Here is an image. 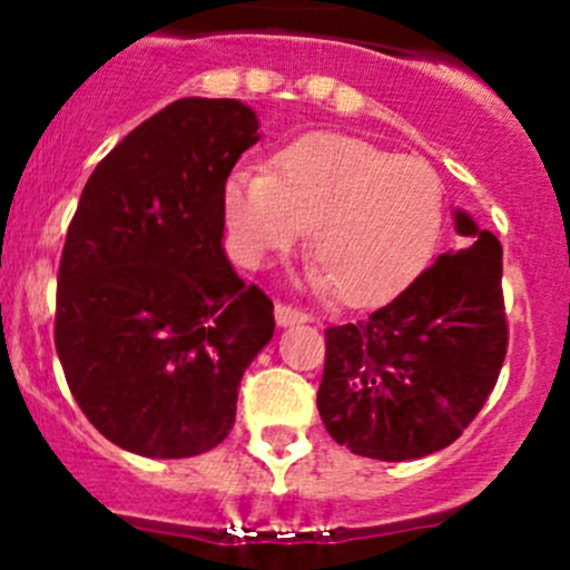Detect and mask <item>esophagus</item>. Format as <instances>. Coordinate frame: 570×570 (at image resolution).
Wrapping results in <instances>:
<instances>
[{
    "instance_id": "34e87169",
    "label": "esophagus",
    "mask_w": 570,
    "mask_h": 570,
    "mask_svg": "<svg viewBox=\"0 0 570 570\" xmlns=\"http://www.w3.org/2000/svg\"><path fill=\"white\" fill-rule=\"evenodd\" d=\"M275 322H278L281 327L301 325V322H308V314L301 312V308L286 306V303H278V306H275Z\"/></svg>"
}]
</instances>
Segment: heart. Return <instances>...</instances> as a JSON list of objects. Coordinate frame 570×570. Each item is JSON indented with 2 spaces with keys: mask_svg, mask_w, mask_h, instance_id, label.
I'll use <instances>...</instances> for the list:
<instances>
[{
  "mask_svg": "<svg viewBox=\"0 0 570 570\" xmlns=\"http://www.w3.org/2000/svg\"><path fill=\"white\" fill-rule=\"evenodd\" d=\"M444 217V184L428 159L336 131L297 137L267 174L234 170L223 187L239 262L262 267L312 226V284L338 289L353 306L400 295L433 258Z\"/></svg>",
  "mask_w": 570,
  "mask_h": 570,
  "instance_id": "1",
  "label": "heart"
}]
</instances>
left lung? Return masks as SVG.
Masks as SVG:
<instances>
[{
	"instance_id": "8db88e82",
	"label": "left lung",
	"mask_w": 570,
	"mask_h": 570,
	"mask_svg": "<svg viewBox=\"0 0 570 570\" xmlns=\"http://www.w3.org/2000/svg\"><path fill=\"white\" fill-rule=\"evenodd\" d=\"M465 248L441 253L366 320L325 331L317 407L336 444L375 461L450 446L485 405L508 353L502 245L455 209Z\"/></svg>"
}]
</instances>
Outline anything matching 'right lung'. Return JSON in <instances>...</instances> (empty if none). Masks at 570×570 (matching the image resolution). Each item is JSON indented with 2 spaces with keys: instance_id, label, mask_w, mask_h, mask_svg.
Masks as SVG:
<instances>
[{
  "instance_id": "right-lung-1",
  "label": "right lung",
  "mask_w": 570,
  "mask_h": 570,
  "mask_svg": "<svg viewBox=\"0 0 570 570\" xmlns=\"http://www.w3.org/2000/svg\"><path fill=\"white\" fill-rule=\"evenodd\" d=\"M237 99H178L96 165L66 234L55 347L105 439L142 458L220 444L273 338V301L223 250V187L258 142Z\"/></svg>"
}]
</instances>
